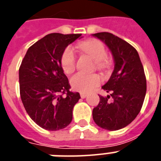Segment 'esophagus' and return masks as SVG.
<instances>
[{"instance_id": "1", "label": "esophagus", "mask_w": 161, "mask_h": 161, "mask_svg": "<svg viewBox=\"0 0 161 161\" xmlns=\"http://www.w3.org/2000/svg\"><path fill=\"white\" fill-rule=\"evenodd\" d=\"M80 96L82 98H84L87 97V93H80Z\"/></svg>"}]
</instances>
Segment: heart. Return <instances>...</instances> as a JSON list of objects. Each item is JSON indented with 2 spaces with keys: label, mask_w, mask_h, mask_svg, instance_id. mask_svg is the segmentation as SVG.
<instances>
[{
  "label": "heart",
  "mask_w": 161,
  "mask_h": 161,
  "mask_svg": "<svg viewBox=\"0 0 161 161\" xmlns=\"http://www.w3.org/2000/svg\"><path fill=\"white\" fill-rule=\"evenodd\" d=\"M78 47L83 52L93 57L98 70L106 71L110 68L111 63L107 58L105 47L100 41L96 39L87 40L80 42ZM60 63L61 67L66 74H70L74 72L76 68V54L73 47L68 46L63 50ZM70 83L73 89L81 93H88L100 84L101 78L97 73L85 74L78 73L71 78Z\"/></svg>",
  "instance_id": "obj_1"
}]
</instances>
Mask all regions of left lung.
<instances>
[{
    "mask_svg": "<svg viewBox=\"0 0 161 161\" xmlns=\"http://www.w3.org/2000/svg\"><path fill=\"white\" fill-rule=\"evenodd\" d=\"M108 47L114 59V70L102 87L109 93L99 95L93 109L96 125L108 130H118L130 125L140 112L146 93V78L138 52L125 40L109 32L93 34Z\"/></svg>",
    "mask_w": 161,
    "mask_h": 161,
    "instance_id": "1",
    "label": "left lung"
}]
</instances>
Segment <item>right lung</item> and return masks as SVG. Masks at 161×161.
<instances>
[{
    "instance_id": "right-lung-1",
    "label": "right lung",
    "mask_w": 161,
    "mask_h": 161,
    "mask_svg": "<svg viewBox=\"0 0 161 161\" xmlns=\"http://www.w3.org/2000/svg\"><path fill=\"white\" fill-rule=\"evenodd\" d=\"M81 35H46L29 47L21 62L19 68L21 101L30 118L44 130H62L73 119V107L80 94L70 91L60 60L63 50Z\"/></svg>"
}]
</instances>
